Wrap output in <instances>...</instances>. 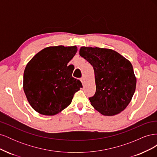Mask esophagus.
Instances as JSON below:
<instances>
[{
	"instance_id": "obj_1",
	"label": "esophagus",
	"mask_w": 157,
	"mask_h": 157,
	"mask_svg": "<svg viewBox=\"0 0 157 157\" xmlns=\"http://www.w3.org/2000/svg\"><path fill=\"white\" fill-rule=\"evenodd\" d=\"M80 81L82 82V84L84 85V77H82V78H80Z\"/></svg>"
}]
</instances>
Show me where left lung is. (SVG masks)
Wrapping results in <instances>:
<instances>
[{"label":"left lung","instance_id":"obj_1","mask_svg":"<svg viewBox=\"0 0 157 157\" xmlns=\"http://www.w3.org/2000/svg\"><path fill=\"white\" fill-rule=\"evenodd\" d=\"M79 54L94 70L96 90L89 98L91 105L105 116H113L124 111L136 86L130 61L115 50L98 47H81Z\"/></svg>","mask_w":157,"mask_h":157}]
</instances>
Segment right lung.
<instances>
[{"label":"right lung","instance_id":"right-lung-1","mask_svg":"<svg viewBox=\"0 0 157 157\" xmlns=\"http://www.w3.org/2000/svg\"><path fill=\"white\" fill-rule=\"evenodd\" d=\"M77 52L76 46L47 47L27 64L23 90L35 111L55 115L69 106L75 93L82 88L81 82L72 77L74 69L67 66Z\"/></svg>","mask_w":157,"mask_h":157}]
</instances>
